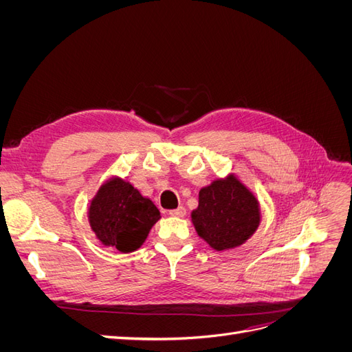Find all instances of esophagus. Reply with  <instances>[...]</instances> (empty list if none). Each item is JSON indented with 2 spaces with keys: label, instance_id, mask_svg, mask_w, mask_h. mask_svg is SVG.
Wrapping results in <instances>:
<instances>
[{
  "label": "esophagus",
  "instance_id": "34e87169",
  "mask_svg": "<svg viewBox=\"0 0 352 352\" xmlns=\"http://www.w3.org/2000/svg\"><path fill=\"white\" fill-rule=\"evenodd\" d=\"M170 216H173V217H185L186 216V208L185 207H177L175 210H170Z\"/></svg>",
  "mask_w": 352,
  "mask_h": 352
}]
</instances>
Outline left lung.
<instances>
[{
    "label": "left lung",
    "instance_id": "obj_1",
    "mask_svg": "<svg viewBox=\"0 0 352 352\" xmlns=\"http://www.w3.org/2000/svg\"><path fill=\"white\" fill-rule=\"evenodd\" d=\"M198 236L212 250L226 251L247 242L260 226V202L235 175L216 179L199 190L192 211Z\"/></svg>",
    "mask_w": 352,
    "mask_h": 352
}]
</instances>
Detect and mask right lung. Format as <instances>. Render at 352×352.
Returning <instances> with one entry per match:
<instances>
[{"label": "right lung", "mask_w": 352, "mask_h": 352, "mask_svg": "<svg viewBox=\"0 0 352 352\" xmlns=\"http://www.w3.org/2000/svg\"><path fill=\"white\" fill-rule=\"evenodd\" d=\"M154 202L122 177H111L100 186L88 207V220L98 241L120 252H132L145 242L160 220Z\"/></svg>", "instance_id": "1"}]
</instances>
